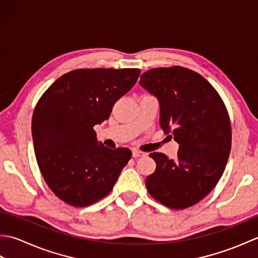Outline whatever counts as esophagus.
Here are the masks:
<instances>
[{
    "label": "esophagus",
    "instance_id": "34e87169",
    "mask_svg": "<svg viewBox=\"0 0 258 258\" xmlns=\"http://www.w3.org/2000/svg\"><path fill=\"white\" fill-rule=\"evenodd\" d=\"M132 155L134 158H138V157H142V156H145V153L138 151V150H133L132 152Z\"/></svg>",
    "mask_w": 258,
    "mask_h": 258
}]
</instances>
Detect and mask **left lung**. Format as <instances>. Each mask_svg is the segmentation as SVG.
Segmentation results:
<instances>
[{
  "label": "left lung",
  "instance_id": "obj_1",
  "mask_svg": "<svg viewBox=\"0 0 258 258\" xmlns=\"http://www.w3.org/2000/svg\"><path fill=\"white\" fill-rule=\"evenodd\" d=\"M140 84L160 103V125L179 144L176 160L151 153L156 169L146 178L149 193L174 210L204 199L223 175L232 146L227 109L216 90L189 69H152Z\"/></svg>",
  "mask_w": 258,
  "mask_h": 258
}]
</instances>
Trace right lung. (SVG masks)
<instances>
[{
    "instance_id": "add662e5",
    "label": "right lung",
    "mask_w": 258,
    "mask_h": 258,
    "mask_svg": "<svg viewBox=\"0 0 258 258\" xmlns=\"http://www.w3.org/2000/svg\"><path fill=\"white\" fill-rule=\"evenodd\" d=\"M139 69H80L58 78L32 117L36 161L48 187L68 204L84 207L112 190L132 156L97 142L94 126L138 81Z\"/></svg>"
}]
</instances>
